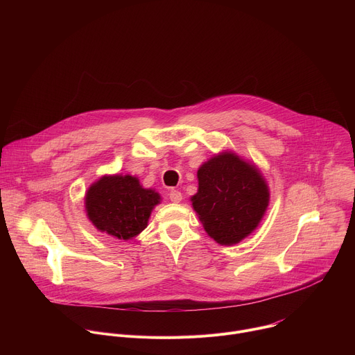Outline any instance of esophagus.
Masks as SVG:
<instances>
[{
    "label": "esophagus",
    "mask_w": 355,
    "mask_h": 355,
    "mask_svg": "<svg viewBox=\"0 0 355 355\" xmlns=\"http://www.w3.org/2000/svg\"><path fill=\"white\" fill-rule=\"evenodd\" d=\"M168 196H170V200L174 202V204H178V202H181V199H182V195L178 189H171Z\"/></svg>",
    "instance_id": "obj_1"
}]
</instances>
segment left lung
Returning <instances> with one entry per match:
<instances>
[{
	"instance_id": "1",
	"label": "left lung",
	"mask_w": 355,
	"mask_h": 355,
	"mask_svg": "<svg viewBox=\"0 0 355 355\" xmlns=\"http://www.w3.org/2000/svg\"><path fill=\"white\" fill-rule=\"evenodd\" d=\"M198 192L191 198L205 232L219 244L241 241L261 222L268 185L260 170L233 151L212 157L198 170Z\"/></svg>"
}]
</instances>
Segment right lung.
<instances>
[{"label":"right lung","instance_id":"add662e5","mask_svg":"<svg viewBox=\"0 0 355 355\" xmlns=\"http://www.w3.org/2000/svg\"><path fill=\"white\" fill-rule=\"evenodd\" d=\"M160 193L146 189L132 175H104L85 193V212L91 223L119 240H129L147 227Z\"/></svg>","mask_w":355,"mask_h":355}]
</instances>
